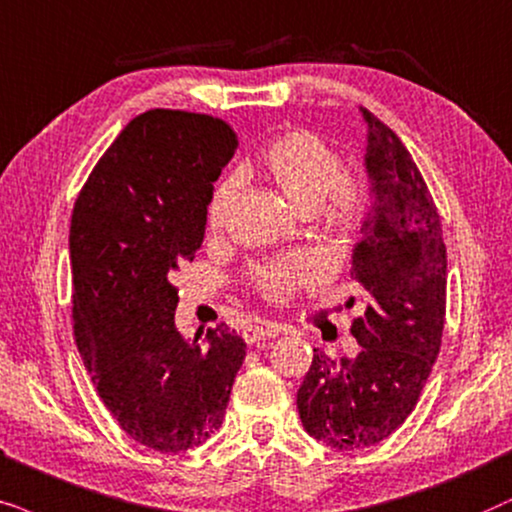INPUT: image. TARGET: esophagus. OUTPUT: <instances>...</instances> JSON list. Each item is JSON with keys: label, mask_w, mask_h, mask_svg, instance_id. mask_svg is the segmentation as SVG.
I'll return each mask as SVG.
<instances>
[{"label": "esophagus", "mask_w": 512, "mask_h": 512, "mask_svg": "<svg viewBox=\"0 0 512 512\" xmlns=\"http://www.w3.org/2000/svg\"><path fill=\"white\" fill-rule=\"evenodd\" d=\"M278 327L276 325H248L243 330V339L248 344H255V342H262V339H271V337H276L278 335Z\"/></svg>", "instance_id": "1"}]
</instances>
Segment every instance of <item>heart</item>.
Here are the masks:
<instances>
[{"label":"heart","mask_w":512,"mask_h":512,"mask_svg":"<svg viewBox=\"0 0 512 512\" xmlns=\"http://www.w3.org/2000/svg\"><path fill=\"white\" fill-rule=\"evenodd\" d=\"M264 177L281 189L290 206L302 215H313L318 227L335 238L356 234L365 217L367 194L363 180L342 173V159L323 138L311 131H288L276 135L260 156ZM238 199V180L227 177L208 203V227L222 231ZM318 278L316 262L299 257L285 264L257 267L252 274L255 288L274 302H285L292 292L306 288Z\"/></svg>","instance_id":"heart-1"}]
</instances>
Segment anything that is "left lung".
<instances>
[{
    "mask_svg": "<svg viewBox=\"0 0 512 512\" xmlns=\"http://www.w3.org/2000/svg\"><path fill=\"white\" fill-rule=\"evenodd\" d=\"M360 112L372 194L351 262L365 304L351 323L360 351L337 363L313 349L297 391L306 433L335 449L377 445L410 417L440 353L447 302V248L433 196L398 135Z\"/></svg>",
    "mask_w": 512,
    "mask_h": 512,
    "instance_id": "8db88e82",
    "label": "left lung"
}]
</instances>
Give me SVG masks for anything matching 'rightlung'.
Returning a JSON list of instances; mask_svg holds the SVG:
<instances>
[{"mask_svg": "<svg viewBox=\"0 0 512 512\" xmlns=\"http://www.w3.org/2000/svg\"><path fill=\"white\" fill-rule=\"evenodd\" d=\"M238 145L222 119L149 109L109 145L70 224L74 339L117 424L156 452L222 426L245 342L227 325L187 342L175 278L206 234L213 182Z\"/></svg>", "mask_w": 512, "mask_h": 512, "instance_id": "obj_1", "label": "right lung"}]
</instances>
